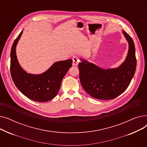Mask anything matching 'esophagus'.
<instances>
[{
	"mask_svg": "<svg viewBox=\"0 0 147 147\" xmlns=\"http://www.w3.org/2000/svg\"><path fill=\"white\" fill-rule=\"evenodd\" d=\"M73 65H74V66H77V65H78L80 60H79V58L78 57L74 56L73 58Z\"/></svg>",
	"mask_w": 147,
	"mask_h": 147,
	"instance_id": "34e87169",
	"label": "esophagus"
}]
</instances>
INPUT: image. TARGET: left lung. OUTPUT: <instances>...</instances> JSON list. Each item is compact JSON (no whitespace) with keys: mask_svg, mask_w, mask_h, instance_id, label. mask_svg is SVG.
Wrapping results in <instances>:
<instances>
[{"mask_svg":"<svg viewBox=\"0 0 147 147\" xmlns=\"http://www.w3.org/2000/svg\"><path fill=\"white\" fill-rule=\"evenodd\" d=\"M122 33L129 44L125 61L118 67L105 69L88 61L80 59L79 64V78L83 88L96 99H112L119 96L129 86L136 67L134 41L124 30Z\"/></svg>","mask_w":147,"mask_h":147,"instance_id":"8db88e82","label":"left lung"}]
</instances>
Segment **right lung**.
I'll return each instance as SVG.
<instances>
[{"label": "right lung", "mask_w": 147, "mask_h": 147, "mask_svg": "<svg viewBox=\"0 0 147 147\" xmlns=\"http://www.w3.org/2000/svg\"><path fill=\"white\" fill-rule=\"evenodd\" d=\"M22 31L13 42L11 51V73L15 85L21 93L33 101L46 102L55 97L61 83L69 68L71 59L55 62L44 73L40 74L27 73L20 65L16 47Z\"/></svg>", "instance_id": "right-lung-1"}]
</instances>
